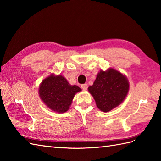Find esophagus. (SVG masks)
<instances>
[{"label": "esophagus", "mask_w": 161, "mask_h": 161, "mask_svg": "<svg viewBox=\"0 0 161 161\" xmlns=\"http://www.w3.org/2000/svg\"><path fill=\"white\" fill-rule=\"evenodd\" d=\"M81 88L83 89V90H87V84L81 85Z\"/></svg>", "instance_id": "esophagus-1"}]
</instances>
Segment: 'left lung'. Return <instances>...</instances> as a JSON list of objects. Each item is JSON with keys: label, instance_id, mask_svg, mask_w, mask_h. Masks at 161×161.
I'll return each instance as SVG.
<instances>
[{"label": "left lung", "instance_id": "left-lung-1", "mask_svg": "<svg viewBox=\"0 0 161 161\" xmlns=\"http://www.w3.org/2000/svg\"><path fill=\"white\" fill-rule=\"evenodd\" d=\"M127 78L120 71L110 68L100 71L92 86L88 87L98 108L108 112L119 106L129 91Z\"/></svg>", "mask_w": 161, "mask_h": 161}]
</instances>
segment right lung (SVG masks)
I'll use <instances>...</instances> for the list:
<instances>
[{"mask_svg":"<svg viewBox=\"0 0 161 161\" xmlns=\"http://www.w3.org/2000/svg\"><path fill=\"white\" fill-rule=\"evenodd\" d=\"M81 91L77 85H71L61 75L52 74L42 81L39 96L45 104L53 112H66L75 94Z\"/></svg>","mask_w":161,"mask_h":161,"instance_id":"add662e5","label":"right lung"}]
</instances>
